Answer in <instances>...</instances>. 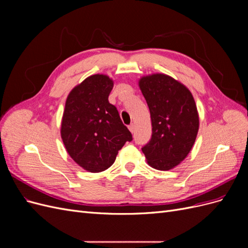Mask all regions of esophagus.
<instances>
[{
    "instance_id": "obj_1",
    "label": "esophagus",
    "mask_w": 248,
    "mask_h": 248,
    "mask_svg": "<svg viewBox=\"0 0 248 248\" xmlns=\"http://www.w3.org/2000/svg\"><path fill=\"white\" fill-rule=\"evenodd\" d=\"M128 128H129L130 132L133 133V132H134V129H136V126H134V124H130V125L128 126Z\"/></svg>"
}]
</instances>
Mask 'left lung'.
Returning <instances> with one entry per match:
<instances>
[{
    "label": "left lung",
    "mask_w": 248,
    "mask_h": 248,
    "mask_svg": "<svg viewBox=\"0 0 248 248\" xmlns=\"http://www.w3.org/2000/svg\"><path fill=\"white\" fill-rule=\"evenodd\" d=\"M139 87L151 115L152 138L141 148L151 168L169 170L181 163L196 141L200 119L187 87L163 73L142 77Z\"/></svg>",
    "instance_id": "8db88e82"
}]
</instances>
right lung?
<instances>
[{
    "instance_id": "obj_1",
    "label": "right lung",
    "mask_w": 248,
    "mask_h": 248,
    "mask_svg": "<svg viewBox=\"0 0 248 248\" xmlns=\"http://www.w3.org/2000/svg\"><path fill=\"white\" fill-rule=\"evenodd\" d=\"M114 80L94 74L74 87L67 96L61 123L66 151L90 172L108 170L119 150L132 140L118 109L108 102Z\"/></svg>"
}]
</instances>
